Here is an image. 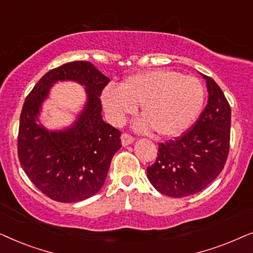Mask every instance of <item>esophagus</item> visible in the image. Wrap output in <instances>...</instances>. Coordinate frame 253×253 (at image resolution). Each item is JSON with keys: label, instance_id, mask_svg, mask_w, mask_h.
Segmentation results:
<instances>
[{"label": "esophagus", "instance_id": "esophagus-1", "mask_svg": "<svg viewBox=\"0 0 253 253\" xmlns=\"http://www.w3.org/2000/svg\"><path fill=\"white\" fill-rule=\"evenodd\" d=\"M121 140H122V145L123 146H127V145L132 144L134 141V138L132 136H130L129 133H123L121 136Z\"/></svg>", "mask_w": 253, "mask_h": 253}]
</instances>
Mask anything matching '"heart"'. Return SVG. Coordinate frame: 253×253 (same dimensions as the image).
<instances>
[{
	"label": "heart",
	"instance_id": "obj_1",
	"mask_svg": "<svg viewBox=\"0 0 253 253\" xmlns=\"http://www.w3.org/2000/svg\"><path fill=\"white\" fill-rule=\"evenodd\" d=\"M204 100L205 89L198 78L169 69L138 72L121 86H107L101 94L103 108L114 124H122L140 105L143 117L133 124L134 129H153L166 138L185 132L198 119Z\"/></svg>",
	"mask_w": 253,
	"mask_h": 253
}]
</instances>
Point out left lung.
Returning <instances> with one entry per match:
<instances>
[{
    "mask_svg": "<svg viewBox=\"0 0 253 253\" xmlns=\"http://www.w3.org/2000/svg\"><path fill=\"white\" fill-rule=\"evenodd\" d=\"M206 81L207 105L191 130L159 144L157 160L147 178L162 195L182 198L202 191L217 177L226 164L230 140L231 109L222 89Z\"/></svg>",
    "mask_w": 253,
    "mask_h": 253,
    "instance_id": "1",
    "label": "left lung"
}]
</instances>
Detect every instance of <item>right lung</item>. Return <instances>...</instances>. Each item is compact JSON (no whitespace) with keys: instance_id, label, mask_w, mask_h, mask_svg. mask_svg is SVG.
Wrapping results in <instances>:
<instances>
[{"instance_id":"add662e5","label":"right lung","mask_w":253,"mask_h":253,"mask_svg":"<svg viewBox=\"0 0 253 253\" xmlns=\"http://www.w3.org/2000/svg\"><path fill=\"white\" fill-rule=\"evenodd\" d=\"M110 79L91 62L76 61L48 71L24 102L18 133L20 165L34 185L61 203L81 202L102 188L121 131L102 120L99 96ZM57 81L84 86L86 102L74 124L60 130L40 122L42 105Z\"/></svg>"}]
</instances>
